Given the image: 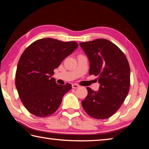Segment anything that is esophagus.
Segmentation results:
<instances>
[{"instance_id": "1", "label": "esophagus", "mask_w": 149, "mask_h": 149, "mask_svg": "<svg viewBox=\"0 0 149 149\" xmlns=\"http://www.w3.org/2000/svg\"><path fill=\"white\" fill-rule=\"evenodd\" d=\"M72 87L73 89H77V88L79 87V85H77V84H72Z\"/></svg>"}]
</instances>
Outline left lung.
<instances>
[{"label":"left lung","instance_id":"obj_1","mask_svg":"<svg viewBox=\"0 0 149 149\" xmlns=\"http://www.w3.org/2000/svg\"><path fill=\"white\" fill-rule=\"evenodd\" d=\"M79 45L89 58V75L98 76L100 84L98 91L87 87L82 107L91 117L107 119L117 112L129 92V62L122 50L108 40L98 39Z\"/></svg>","mask_w":149,"mask_h":149}]
</instances>
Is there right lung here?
Here are the masks:
<instances>
[{"label": "right lung", "mask_w": 149, "mask_h": 149, "mask_svg": "<svg viewBox=\"0 0 149 149\" xmlns=\"http://www.w3.org/2000/svg\"><path fill=\"white\" fill-rule=\"evenodd\" d=\"M75 41L52 38L35 41L21 55L16 72V87L25 108L35 116L45 118L56 112L72 85H58L54 70L77 49Z\"/></svg>", "instance_id": "1"}]
</instances>
